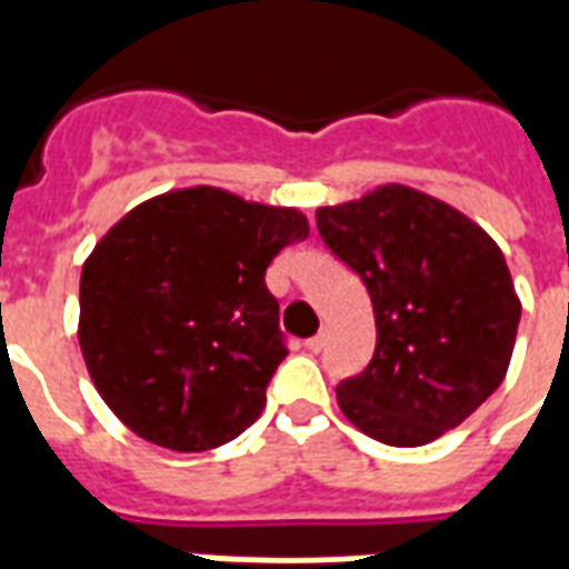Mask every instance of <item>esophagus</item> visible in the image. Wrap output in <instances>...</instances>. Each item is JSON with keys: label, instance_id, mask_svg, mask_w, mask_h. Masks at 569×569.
<instances>
[{"label": "esophagus", "instance_id": "esophagus-1", "mask_svg": "<svg viewBox=\"0 0 569 569\" xmlns=\"http://www.w3.org/2000/svg\"><path fill=\"white\" fill-rule=\"evenodd\" d=\"M305 347H308L310 353H320L322 347H326V335H313V338H308V341H305Z\"/></svg>", "mask_w": 569, "mask_h": 569}]
</instances>
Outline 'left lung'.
Here are the masks:
<instances>
[{
	"label": "left lung",
	"instance_id": "obj_1",
	"mask_svg": "<svg viewBox=\"0 0 569 569\" xmlns=\"http://www.w3.org/2000/svg\"><path fill=\"white\" fill-rule=\"evenodd\" d=\"M317 231L366 283L378 326L366 371L335 387L345 418L396 448L463 423L506 378L521 320L500 247L406 186L320 207Z\"/></svg>",
	"mask_w": 569,
	"mask_h": 569
}]
</instances>
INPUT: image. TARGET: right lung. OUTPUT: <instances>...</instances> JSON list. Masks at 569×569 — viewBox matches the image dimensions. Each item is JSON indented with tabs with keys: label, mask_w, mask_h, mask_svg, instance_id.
Masks as SVG:
<instances>
[{
	"label": "right lung",
	"mask_w": 569,
	"mask_h": 569,
	"mask_svg": "<svg viewBox=\"0 0 569 569\" xmlns=\"http://www.w3.org/2000/svg\"><path fill=\"white\" fill-rule=\"evenodd\" d=\"M308 237L292 207L198 186L151 198L81 268L79 345L97 393L140 439L210 451L268 402L286 359L273 256Z\"/></svg>",
	"instance_id": "obj_1"
}]
</instances>
